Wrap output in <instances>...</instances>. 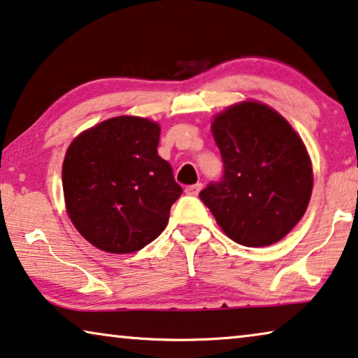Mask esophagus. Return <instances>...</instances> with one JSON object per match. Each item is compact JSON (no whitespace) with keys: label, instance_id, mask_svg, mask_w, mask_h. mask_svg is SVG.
<instances>
[{"label":"esophagus","instance_id":"1","mask_svg":"<svg viewBox=\"0 0 358 358\" xmlns=\"http://www.w3.org/2000/svg\"><path fill=\"white\" fill-rule=\"evenodd\" d=\"M200 190H201V184L187 185V187H185V194H187V195H192V196H196V195L200 194Z\"/></svg>","mask_w":358,"mask_h":358}]
</instances>
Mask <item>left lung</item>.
Instances as JSON below:
<instances>
[{"mask_svg":"<svg viewBox=\"0 0 358 358\" xmlns=\"http://www.w3.org/2000/svg\"><path fill=\"white\" fill-rule=\"evenodd\" d=\"M224 163L220 182L200 192L224 234L266 247L294 229L313 189L312 162L291 124L260 101H242L211 124Z\"/></svg>","mask_w":358,"mask_h":358,"instance_id":"left-lung-1","label":"left lung"}]
</instances>
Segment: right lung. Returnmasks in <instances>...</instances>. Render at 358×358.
Returning <instances> with one entry per match:
<instances>
[{
    "mask_svg": "<svg viewBox=\"0 0 358 358\" xmlns=\"http://www.w3.org/2000/svg\"><path fill=\"white\" fill-rule=\"evenodd\" d=\"M157 122L106 119L77 136L63 163L66 210L76 229L108 253L137 252L164 231L182 194L158 155Z\"/></svg>",
    "mask_w": 358,
    "mask_h": 358,
    "instance_id": "obj_1",
    "label": "right lung"
}]
</instances>
